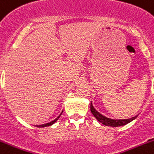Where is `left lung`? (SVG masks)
<instances>
[{
  "instance_id": "1",
  "label": "left lung",
  "mask_w": 154,
  "mask_h": 154,
  "mask_svg": "<svg viewBox=\"0 0 154 154\" xmlns=\"http://www.w3.org/2000/svg\"><path fill=\"white\" fill-rule=\"evenodd\" d=\"M91 112L93 114V116L95 117V118L98 120V121H99L100 123H102L103 125H106V126H109V127H120V126H123V125H127V124L130 123L132 121H134L135 118L137 117V116L135 117H133L131 118L128 119H111L108 118V117L103 116V114L98 112L96 109L94 108L92 103H91Z\"/></svg>"
}]
</instances>
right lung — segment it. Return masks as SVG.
I'll return each instance as SVG.
<instances>
[{
	"instance_id": "1",
	"label": "right lung",
	"mask_w": 154,
	"mask_h": 154,
	"mask_svg": "<svg viewBox=\"0 0 154 154\" xmlns=\"http://www.w3.org/2000/svg\"><path fill=\"white\" fill-rule=\"evenodd\" d=\"M62 113H63V112H62ZM62 114V113H61ZM61 114L59 115V117H57V118H55V120H54V121H51V122H49V123H47V124H44V125H37V126H36V127H38V128H44V127H48V126H51V125H52L54 123H55V122H56V121H58V119L59 118V117H60V116H61Z\"/></svg>"
}]
</instances>
